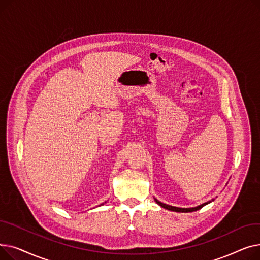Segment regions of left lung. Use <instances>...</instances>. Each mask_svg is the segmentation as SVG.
Instances as JSON below:
<instances>
[{
    "mask_svg": "<svg viewBox=\"0 0 260 260\" xmlns=\"http://www.w3.org/2000/svg\"><path fill=\"white\" fill-rule=\"evenodd\" d=\"M154 199H155V201L157 202V204H159V206H160L161 208L166 209V210H169V211H173V212H178V213H189V212L198 211V210H200L201 208H203L204 206H207V204H209V203H211L212 201L215 200V198H213L212 200H209L208 202H204V203L200 204V206H197V207H195V208H178V207L170 206V204H167V203H163V202L159 201V200L156 199V198H154Z\"/></svg>",
    "mask_w": 260,
    "mask_h": 260,
    "instance_id": "8db88e82",
    "label": "left lung"
}]
</instances>
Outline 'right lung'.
I'll return each mask as SVG.
<instances>
[{
  "instance_id": "add662e5",
  "label": "right lung",
  "mask_w": 260,
  "mask_h": 260,
  "mask_svg": "<svg viewBox=\"0 0 260 260\" xmlns=\"http://www.w3.org/2000/svg\"><path fill=\"white\" fill-rule=\"evenodd\" d=\"M104 203H106V201H105V202H104ZM104 203H102V204H101V206H103V204H104Z\"/></svg>"
}]
</instances>
